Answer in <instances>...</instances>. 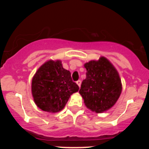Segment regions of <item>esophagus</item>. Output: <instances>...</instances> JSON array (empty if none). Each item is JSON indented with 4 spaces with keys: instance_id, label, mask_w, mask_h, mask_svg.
Instances as JSON below:
<instances>
[{
    "instance_id": "1",
    "label": "esophagus",
    "mask_w": 149,
    "mask_h": 149,
    "mask_svg": "<svg viewBox=\"0 0 149 149\" xmlns=\"http://www.w3.org/2000/svg\"><path fill=\"white\" fill-rule=\"evenodd\" d=\"M76 84H77V85H78L79 87H80V86H81V81H80V80H79V81H77V82H76Z\"/></svg>"
}]
</instances>
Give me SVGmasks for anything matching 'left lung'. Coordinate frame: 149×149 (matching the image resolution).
Listing matches in <instances>:
<instances>
[{
	"mask_svg": "<svg viewBox=\"0 0 149 149\" xmlns=\"http://www.w3.org/2000/svg\"><path fill=\"white\" fill-rule=\"evenodd\" d=\"M86 69L79 93L88 109L96 113L110 110L122 90V81L113 65L104 56L84 64Z\"/></svg>",
	"mask_w": 149,
	"mask_h": 149,
	"instance_id": "obj_1",
	"label": "left lung"
}]
</instances>
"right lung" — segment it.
I'll list each match as a JSON object with an SVG mask.
<instances>
[{"mask_svg": "<svg viewBox=\"0 0 149 149\" xmlns=\"http://www.w3.org/2000/svg\"><path fill=\"white\" fill-rule=\"evenodd\" d=\"M79 86L72 81L71 72L63 68L61 60H49L41 65L32 79L34 102L43 111L57 113L64 108Z\"/></svg>", "mask_w": 149, "mask_h": 149, "instance_id": "add662e5", "label": "right lung"}]
</instances>
